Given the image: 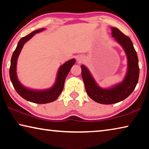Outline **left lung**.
<instances>
[{
  "mask_svg": "<svg viewBox=\"0 0 149 149\" xmlns=\"http://www.w3.org/2000/svg\"><path fill=\"white\" fill-rule=\"evenodd\" d=\"M111 29L112 37L122 45L127 57V72L123 81L111 89H102L96 84L87 68L84 65H81L82 78L87 95L95 102L103 104H114L129 97L137 84L139 75L137 54L130 38L118 28Z\"/></svg>",
  "mask_w": 149,
  "mask_h": 149,
  "instance_id": "left-lung-1",
  "label": "left lung"
}]
</instances>
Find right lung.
Listing matches in <instances>:
<instances>
[{"label":"right lung","instance_id":"obj_1","mask_svg":"<svg viewBox=\"0 0 149 149\" xmlns=\"http://www.w3.org/2000/svg\"><path fill=\"white\" fill-rule=\"evenodd\" d=\"M44 29H41L33 31L31 33L26 35L19 40L17 43L16 49L13 52L11 58V64L10 67V77L12 85L16 92L22 98L31 102L37 104H45L54 101L61 94L64 86L65 77L68 74L73 65L75 64V60L72 59L64 63L59 68L56 83L53 87L45 91H34L28 89L24 87L17 79L16 75V64L17 59L21 52L24 45L33 36L35 33L41 31Z\"/></svg>","mask_w":149,"mask_h":149}]
</instances>
